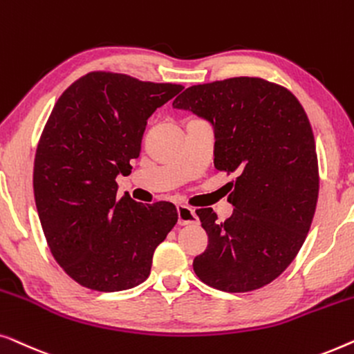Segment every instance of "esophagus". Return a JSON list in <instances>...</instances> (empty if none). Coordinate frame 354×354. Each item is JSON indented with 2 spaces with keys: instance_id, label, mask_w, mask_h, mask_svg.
Here are the masks:
<instances>
[{
  "instance_id": "34e87169",
  "label": "esophagus",
  "mask_w": 354,
  "mask_h": 354,
  "mask_svg": "<svg viewBox=\"0 0 354 354\" xmlns=\"http://www.w3.org/2000/svg\"><path fill=\"white\" fill-rule=\"evenodd\" d=\"M176 210H178V225H181V226L196 225V223L198 221L196 212H194L191 207L178 205Z\"/></svg>"
}]
</instances>
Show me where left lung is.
Here are the masks:
<instances>
[{"mask_svg":"<svg viewBox=\"0 0 354 354\" xmlns=\"http://www.w3.org/2000/svg\"><path fill=\"white\" fill-rule=\"evenodd\" d=\"M173 107L210 123L215 168L237 173L226 221L196 210L208 245L194 272L218 290H257L287 270L315 216L319 175L305 109L288 89L252 77L196 84Z\"/></svg>","mask_w":354,"mask_h":354,"instance_id":"8db88e82","label":"left lung"}]
</instances>
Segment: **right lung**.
Returning a JSON list of instances; mask_svg holds the SVG:
<instances>
[{"label":"right lung","mask_w":354,"mask_h":354,"mask_svg":"<svg viewBox=\"0 0 354 354\" xmlns=\"http://www.w3.org/2000/svg\"><path fill=\"white\" fill-rule=\"evenodd\" d=\"M179 91L181 84L91 72L57 99L35 156L33 194L49 250L80 286H139L176 225L173 203L118 198L115 178L131 173L147 118Z\"/></svg>","instance_id":"obj_1"}]
</instances>
